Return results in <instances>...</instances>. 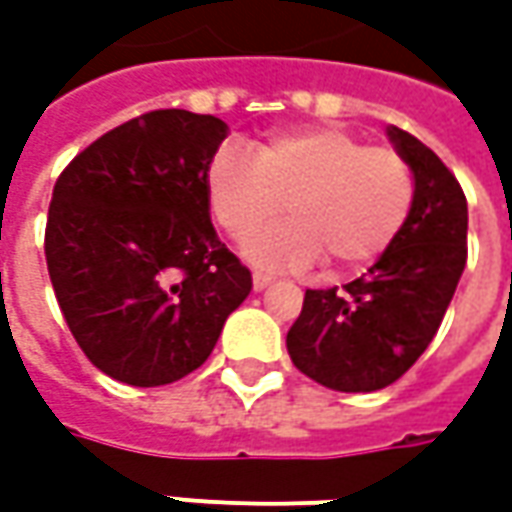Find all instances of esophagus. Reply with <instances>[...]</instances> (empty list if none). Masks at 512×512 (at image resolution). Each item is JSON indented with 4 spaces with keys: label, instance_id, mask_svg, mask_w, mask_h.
I'll use <instances>...</instances> for the list:
<instances>
[{
    "label": "esophagus",
    "instance_id": "34e87169",
    "mask_svg": "<svg viewBox=\"0 0 512 512\" xmlns=\"http://www.w3.org/2000/svg\"><path fill=\"white\" fill-rule=\"evenodd\" d=\"M270 282H273V276H267V273H253V290H265Z\"/></svg>",
    "mask_w": 512,
    "mask_h": 512
}]
</instances>
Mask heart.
Wrapping results in <instances>:
<instances>
[{
	"instance_id": "1",
	"label": "heart",
	"mask_w": 512,
	"mask_h": 512,
	"mask_svg": "<svg viewBox=\"0 0 512 512\" xmlns=\"http://www.w3.org/2000/svg\"><path fill=\"white\" fill-rule=\"evenodd\" d=\"M213 219L230 239H247L281 212L291 219L245 245L253 265L285 270L325 256L330 270H359L393 245L416 202L402 153L370 148L333 125L279 130L253 148L225 145L205 173Z\"/></svg>"
}]
</instances>
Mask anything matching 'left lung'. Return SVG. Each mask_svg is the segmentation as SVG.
<instances>
[{"mask_svg":"<svg viewBox=\"0 0 512 512\" xmlns=\"http://www.w3.org/2000/svg\"><path fill=\"white\" fill-rule=\"evenodd\" d=\"M387 136L416 179L407 225L362 279L307 290L287 330L293 364L339 393H373L402 379L433 342L467 262L462 185L407 130L390 125Z\"/></svg>","mask_w":512,"mask_h":512,"instance_id":"8db88e82","label":"left lung"}]
</instances>
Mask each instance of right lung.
Segmentation results:
<instances>
[{
  "instance_id": "obj_1",
  "label": "right lung",
  "mask_w": 512,
  "mask_h": 512,
  "mask_svg": "<svg viewBox=\"0 0 512 512\" xmlns=\"http://www.w3.org/2000/svg\"><path fill=\"white\" fill-rule=\"evenodd\" d=\"M227 125L150 110L56 179L45 259L82 353L116 382L159 387L202 367L253 287L210 222L205 173Z\"/></svg>"
}]
</instances>
